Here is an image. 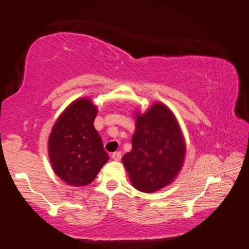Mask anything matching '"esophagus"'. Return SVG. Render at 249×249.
Segmentation results:
<instances>
[{"instance_id": "obj_1", "label": "esophagus", "mask_w": 249, "mask_h": 249, "mask_svg": "<svg viewBox=\"0 0 249 249\" xmlns=\"http://www.w3.org/2000/svg\"><path fill=\"white\" fill-rule=\"evenodd\" d=\"M112 159L115 161H120L122 159V153L121 152H114V153L112 154Z\"/></svg>"}]
</instances>
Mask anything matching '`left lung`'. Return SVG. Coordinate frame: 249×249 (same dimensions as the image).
<instances>
[{"instance_id":"8db88e82","label":"left lung","mask_w":249,"mask_h":249,"mask_svg":"<svg viewBox=\"0 0 249 249\" xmlns=\"http://www.w3.org/2000/svg\"><path fill=\"white\" fill-rule=\"evenodd\" d=\"M133 148L123 157L137 190L153 192L171 183L182 166L185 145L178 122L168 107L157 103L136 117Z\"/></svg>"}]
</instances>
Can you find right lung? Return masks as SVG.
I'll use <instances>...</instances> for the list:
<instances>
[{"label": "right lung", "mask_w": 249, "mask_h": 249, "mask_svg": "<svg viewBox=\"0 0 249 249\" xmlns=\"http://www.w3.org/2000/svg\"><path fill=\"white\" fill-rule=\"evenodd\" d=\"M96 115L97 108L89 99H78L58 118L49 137V157L54 172L73 187L92 182L108 161L94 127Z\"/></svg>", "instance_id": "1"}]
</instances>
